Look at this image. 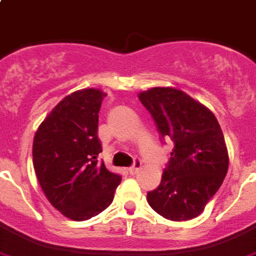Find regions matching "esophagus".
I'll return each instance as SVG.
<instances>
[{
    "instance_id": "obj_1",
    "label": "esophagus",
    "mask_w": 256,
    "mask_h": 256,
    "mask_svg": "<svg viewBox=\"0 0 256 256\" xmlns=\"http://www.w3.org/2000/svg\"><path fill=\"white\" fill-rule=\"evenodd\" d=\"M140 168H142V161L140 160H135L134 164H132V166H130V168H128V173H130L132 176L136 174V173L140 170Z\"/></svg>"
}]
</instances>
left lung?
<instances>
[{"instance_id":"obj_1","label":"left lung","mask_w":256,"mask_h":256,"mask_svg":"<svg viewBox=\"0 0 256 256\" xmlns=\"http://www.w3.org/2000/svg\"><path fill=\"white\" fill-rule=\"evenodd\" d=\"M138 98L161 136L174 143L158 188L147 194L148 204L172 221L196 218L220 188L229 166L220 124L207 106L177 88L154 87Z\"/></svg>"}]
</instances>
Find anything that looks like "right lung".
I'll return each instance as SVG.
<instances>
[{"label":"right lung","instance_id":"add662e5","mask_svg":"<svg viewBox=\"0 0 256 256\" xmlns=\"http://www.w3.org/2000/svg\"><path fill=\"white\" fill-rule=\"evenodd\" d=\"M100 90L72 92L45 117L34 138L32 158L45 196L65 218L84 221L113 202L121 176L98 162Z\"/></svg>","mask_w":256,"mask_h":256}]
</instances>
